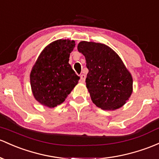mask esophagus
Wrapping results in <instances>:
<instances>
[{
    "label": "esophagus",
    "instance_id": "34e87169",
    "mask_svg": "<svg viewBox=\"0 0 159 159\" xmlns=\"http://www.w3.org/2000/svg\"><path fill=\"white\" fill-rule=\"evenodd\" d=\"M85 79H86V75H84V74L81 75V81H82V82H84Z\"/></svg>",
    "mask_w": 159,
    "mask_h": 159
}]
</instances>
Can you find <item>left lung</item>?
<instances>
[{"mask_svg":"<svg viewBox=\"0 0 159 159\" xmlns=\"http://www.w3.org/2000/svg\"><path fill=\"white\" fill-rule=\"evenodd\" d=\"M78 50L86 60V85L92 101L104 110H115L128 100L133 79L118 55L103 43L81 41Z\"/></svg>","mask_w":159,"mask_h":159,"instance_id":"1","label":"left lung"}]
</instances>
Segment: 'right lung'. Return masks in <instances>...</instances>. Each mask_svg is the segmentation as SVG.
Here are the masks:
<instances>
[{
    "instance_id": "obj_1",
    "label": "right lung",
    "mask_w": 159,
    "mask_h": 159,
    "mask_svg": "<svg viewBox=\"0 0 159 159\" xmlns=\"http://www.w3.org/2000/svg\"><path fill=\"white\" fill-rule=\"evenodd\" d=\"M75 41L57 40L47 46L38 57L30 75L33 95L40 103L53 108L65 101L80 77L69 63Z\"/></svg>"
}]
</instances>
